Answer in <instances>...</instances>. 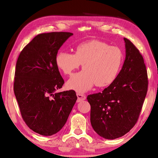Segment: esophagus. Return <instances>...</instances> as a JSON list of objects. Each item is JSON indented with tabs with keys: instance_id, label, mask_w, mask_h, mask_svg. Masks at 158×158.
<instances>
[{
	"instance_id": "obj_1",
	"label": "esophagus",
	"mask_w": 158,
	"mask_h": 158,
	"mask_svg": "<svg viewBox=\"0 0 158 158\" xmlns=\"http://www.w3.org/2000/svg\"><path fill=\"white\" fill-rule=\"evenodd\" d=\"M77 98H78V99H77V102H81V101H83V100H85V98H86L85 95L77 93Z\"/></svg>"
}]
</instances>
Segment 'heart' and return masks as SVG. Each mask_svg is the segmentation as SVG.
I'll use <instances>...</instances> for the list:
<instances>
[{
    "instance_id": "obj_1",
    "label": "heart",
    "mask_w": 158,
    "mask_h": 158,
    "mask_svg": "<svg viewBox=\"0 0 158 158\" xmlns=\"http://www.w3.org/2000/svg\"><path fill=\"white\" fill-rule=\"evenodd\" d=\"M121 48L99 40L79 43L74 53L60 51L56 56V64L64 75H70L83 64V70L75 74L66 83L70 89L84 93L95 85L105 88L115 81L123 64Z\"/></svg>"
}]
</instances>
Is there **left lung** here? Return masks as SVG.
<instances>
[{"label":"left lung","mask_w":158,"mask_h":158,"mask_svg":"<svg viewBox=\"0 0 158 158\" xmlns=\"http://www.w3.org/2000/svg\"><path fill=\"white\" fill-rule=\"evenodd\" d=\"M126 59L119 75L102 92L88 96L90 122L95 132L106 139L125 135L138 121L148 88L144 59L130 40L124 38Z\"/></svg>","instance_id":"obj_1"}]
</instances>
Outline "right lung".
<instances>
[{"label":"right lung","instance_id":"add662e5","mask_svg":"<svg viewBox=\"0 0 158 158\" xmlns=\"http://www.w3.org/2000/svg\"><path fill=\"white\" fill-rule=\"evenodd\" d=\"M73 34L53 32L36 35L17 60L13 90L22 118L30 129L52 136L66 123L76 102L74 90L56 92L64 83L56 56Z\"/></svg>","mask_w":158,"mask_h":158}]
</instances>
